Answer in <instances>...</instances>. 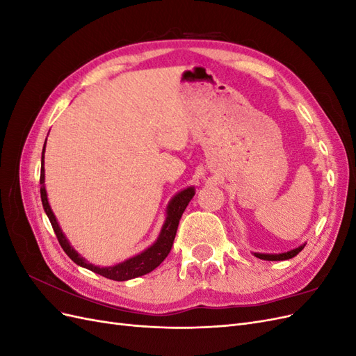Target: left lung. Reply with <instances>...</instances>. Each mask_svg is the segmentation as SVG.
I'll return each instance as SVG.
<instances>
[{
	"label": "left lung",
	"mask_w": 356,
	"mask_h": 356,
	"mask_svg": "<svg viewBox=\"0 0 356 356\" xmlns=\"http://www.w3.org/2000/svg\"><path fill=\"white\" fill-rule=\"evenodd\" d=\"M306 246V243L300 245L297 248H294V250L291 251H286V252H281V254H264V252H252L257 258H260V260H266V261H284V260H289V258L296 257L303 248Z\"/></svg>",
	"instance_id": "left-lung-1"
}]
</instances>
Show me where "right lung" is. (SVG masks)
<instances>
[{
    "label": "right lung",
    "mask_w": 356,
    "mask_h": 356,
    "mask_svg": "<svg viewBox=\"0 0 356 356\" xmlns=\"http://www.w3.org/2000/svg\"><path fill=\"white\" fill-rule=\"evenodd\" d=\"M44 149H46V143H44V148H42V154H41V177H40V184H41L40 193H41L42 208H44V212L47 213L51 227L56 233V238L62 246V250L67 252V255L71 258V260L75 264H79L84 268H89V270L98 273L104 277L113 279V281H129V279H134V277L153 272L157 266H160V263L163 261L168 257V254L170 252L172 245H174L179 220L182 217V213H184L187 204L190 203L193 196H195V193H196L195 187H187L184 190H181L174 197L170 199V202L166 207L165 222H163V225H161L159 238L156 239V242L152 246H148L147 250L139 252L138 255L127 258V260H124L123 263H118V264L108 266V267L95 266L86 260V258H83L71 246L70 241L67 239V236L63 234V232L60 229L55 213H53V211L50 208L49 199H47V191H46V186H44Z\"/></svg>",
    "instance_id": "obj_1"
}]
</instances>
